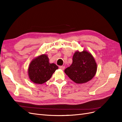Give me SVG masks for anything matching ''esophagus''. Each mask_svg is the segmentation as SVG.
<instances>
[{"label":"esophagus","mask_w":122,"mask_h":122,"mask_svg":"<svg viewBox=\"0 0 122 122\" xmlns=\"http://www.w3.org/2000/svg\"><path fill=\"white\" fill-rule=\"evenodd\" d=\"M59 68H60L61 69V70H64L65 68V66H59Z\"/></svg>","instance_id":"obj_1"}]
</instances>
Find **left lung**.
I'll return each instance as SVG.
<instances>
[{
    "label": "left lung",
    "mask_w": 122,
    "mask_h": 122,
    "mask_svg": "<svg viewBox=\"0 0 122 122\" xmlns=\"http://www.w3.org/2000/svg\"><path fill=\"white\" fill-rule=\"evenodd\" d=\"M97 64L92 55L83 50L76 52L72 65L65 70L69 78L76 83H83L91 80L97 71Z\"/></svg>",
    "instance_id": "obj_1"
}]
</instances>
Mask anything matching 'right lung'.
Returning <instances> with one entry per match:
<instances>
[{
  "label": "right lung",
  "instance_id": "1",
  "mask_svg": "<svg viewBox=\"0 0 122 122\" xmlns=\"http://www.w3.org/2000/svg\"><path fill=\"white\" fill-rule=\"evenodd\" d=\"M57 69V66L55 64L49 63L46 55L42 54L30 62L28 70L29 77L33 82L43 84L50 79Z\"/></svg>",
  "mask_w": 122,
  "mask_h": 122
}]
</instances>
